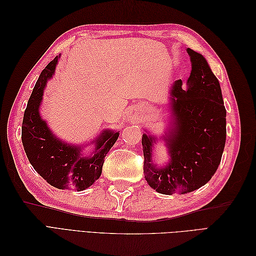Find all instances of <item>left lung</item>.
<instances>
[{"instance_id": "left-lung-1", "label": "left lung", "mask_w": 256, "mask_h": 256, "mask_svg": "<svg viewBox=\"0 0 256 256\" xmlns=\"http://www.w3.org/2000/svg\"><path fill=\"white\" fill-rule=\"evenodd\" d=\"M192 70L188 88L182 81L171 86L173 122L164 141L168 164L164 168L154 164L152 146L154 138L143 134L145 180L162 194L192 192L202 187L218 168L226 138V110L221 88L202 54L187 49Z\"/></svg>"}]
</instances>
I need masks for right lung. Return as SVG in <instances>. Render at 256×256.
<instances>
[{
    "mask_svg": "<svg viewBox=\"0 0 256 256\" xmlns=\"http://www.w3.org/2000/svg\"><path fill=\"white\" fill-rule=\"evenodd\" d=\"M56 56L46 66L30 95L22 122V144L30 164L44 180L58 189L82 191L102 175L104 157L118 138L120 131L104 130L95 142V152L82 156L80 146L62 142L40 114L44 88L58 64Z\"/></svg>",
    "mask_w": 256,
    "mask_h": 256,
    "instance_id": "right-lung-1",
    "label": "right lung"
}]
</instances>
